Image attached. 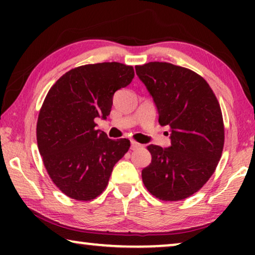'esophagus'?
<instances>
[{
  "label": "esophagus",
  "mask_w": 255,
  "mask_h": 255,
  "mask_svg": "<svg viewBox=\"0 0 255 255\" xmlns=\"http://www.w3.org/2000/svg\"><path fill=\"white\" fill-rule=\"evenodd\" d=\"M140 144H139V142H137V141H134V140H132L131 141V149H135V148H138V147H140Z\"/></svg>",
  "instance_id": "1"
}]
</instances>
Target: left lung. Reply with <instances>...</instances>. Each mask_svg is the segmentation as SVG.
<instances>
[{"label": "left lung", "instance_id": "1", "mask_svg": "<svg viewBox=\"0 0 255 255\" xmlns=\"http://www.w3.org/2000/svg\"><path fill=\"white\" fill-rule=\"evenodd\" d=\"M151 94L159 124L169 127L168 148L148 145L152 160L142 182L161 201H181L197 193L214 174L224 147V123L208 82L190 69L169 62L135 66Z\"/></svg>", "mask_w": 255, "mask_h": 255}]
</instances>
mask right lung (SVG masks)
<instances>
[{
    "label": "right lung",
    "mask_w": 255,
    "mask_h": 255,
    "mask_svg": "<svg viewBox=\"0 0 255 255\" xmlns=\"http://www.w3.org/2000/svg\"><path fill=\"white\" fill-rule=\"evenodd\" d=\"M133 76V67L121 62L89 64L65 73L48 90L38 115L37 144L47 174L66 196H100L130 148L128 139L96 130L95 118L109 116L115 92Z\"/></svg>",
    "instance_id": "1"
}]
</instances>
